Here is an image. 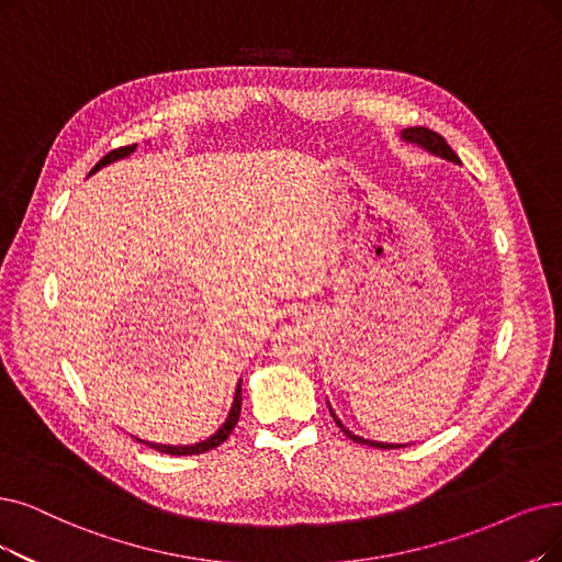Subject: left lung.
<instances>
[{"label":"left lung","instance_id":"left-lung-1","mask_svg":"<svg viewBox=\"0 0 562 562\" xmlns=\"http://www.w3.org/2000/svg\"><path fill=\"white\" fill-rule=\"evenodd\" d=\"M401 138L406 140V143L419 145L422 149H426V151H431V154L440 156V159H447V161H452V164H461V161H459V156L454 154V149H452L450 145H447V140L440 136V133H436V131H431V128H426V126H411V128H403V131H401ZM327 406H329V401H327ZM329 413H331V417H334L336 426H339V429H341L350 440H355V442H359V445H371V447H378V450H398V447H406V445L378 442V440H367V438H362V436H355L352 431H348V429H346V426L341 424V419L334 415L331 406H329Z\"/></svg>","mask_w":562,"mask_h":562}]
</instances>
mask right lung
<instances>
[{
	"label": "right lung",
	"instance_id": "1",
	"mask_svg": "<svg viewBox=\"0 0 562 562\" xmlns=\"http://www.w3.org/2000/svg\"><path fill=\"white\" fill-rule=\"evenodd\" d=\"M136 147L138 145H126V147H120V149H112V151H108L103 159L89 170V175H94L97 170H101L103 166H108V164H115V161H120V159H126L128 154H133L136 151ZM87 175V177H89ZM239 411H241V380L237 383V387H235V396H233V406H231V413H228V417H226V422L221 424V429L214 434V436H210L207 440H200V442H193V445H161V442H149V440H143V438H138V436H133L136 438L138 442H143V445H147V447H151V450H156V452H161V454H175V457H189V454H203V452H210V450H214V447H218L221 442H226L228 440V436L233 434V429H235V424H237V419H239Z\"/></svg>",
	"mask_w": 562,
	"mask_h": 562
}]
</instances>
